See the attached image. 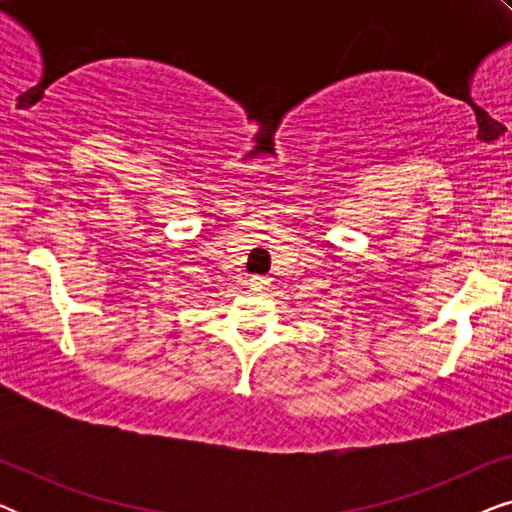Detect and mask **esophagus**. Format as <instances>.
<instances>
[{"instance_id": "obj_1", "label": "esophagus", "mask_w": 512, "mask_h": 512, "mask_svg": "<svg viewBox=\"0 0 512 512\" xmlns=\"http://www.w3.org/2000/svg\"><path fill=\"white\" fill-rule=\"evenodd\" d=\"M249 286H251V289H256V291H263V289H268V286H270V277L254 275V277L249 279Z\"/></svg>"}]
</instances>
